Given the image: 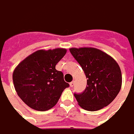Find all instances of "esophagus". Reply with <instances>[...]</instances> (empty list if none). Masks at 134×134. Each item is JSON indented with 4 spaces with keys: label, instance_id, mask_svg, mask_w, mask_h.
<instances>
[{
    "label": "esophagus",
    "instance_id": "34e87169",
    "mask_svg": "<svg viewBox=\"0 0 134 134\" xmlns=\"http://www.w3.org/2000/svg\"><path fill=\"white\" fill-rule=\"evenodd\" d=\"M74 84H75V82H74V81H71L70 83V87H72L74 86Z\"/></svg>",
    "mask_w": 134,
    "mask_h": 134
}]
</instances>
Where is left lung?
<instances>
[{"mask_svg":"<svg viewBox=\"0 0 134 134\" xmlns=\"http://www.w3.org/2000/svg\"><path fill=\"white\" fill-rule=\"evenodd\" d=\"M70 52L87 78L85 90L74 93L79 104L86 110L96 111L110 104L122 86V72L116 62L96 48H70Z\"/></svg>","mask_w":134,"mask_h":134,"instance_id":"8db88e82","label":"left lung"}]
</instances>
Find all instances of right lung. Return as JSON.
<instances>
[{
  "mask_svg": "<svg viewBox=\"0 0 134 134\" xmlns=\"http://www.w3.org/2000/svg\"><path fill=\"white\" fill-rule=\"evenodd\" d=\"M67 53L65 49L38 50L22 61L12 75L15 89L22 101L31 108L45 111L58 102L70 85L64 74L55 69Z\"/></svg>",
  "mask_w": 134,
  "mask_h": 134,
  "instance_id": "right-lung-1",
  "label": "right lung"
}]
</instances>
